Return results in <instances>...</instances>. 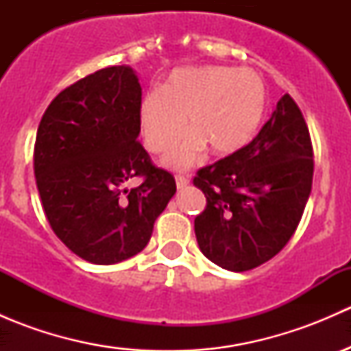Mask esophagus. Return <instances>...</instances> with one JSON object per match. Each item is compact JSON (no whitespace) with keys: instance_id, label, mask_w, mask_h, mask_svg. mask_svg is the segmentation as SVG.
<instances>
[{"instance_id":"esophagus-1","label":"esophagus","mask_w":351,"mask_h":351,"mask_svg":"<svg viewBox=\"0 0 351 351\" xmlns=\"http://www.w3.org/2000/svg\"><path fill=\"white\" fill-rule=\"evenodd\" d=\"M189 183H190L189 176H182V175L176 176V189H178V190H182V189H185V186H189Z\"/></svg>"}]
</instances>
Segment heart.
<instances>
[{"label": "heart", "instance_id": "obj_1", "mask_svg": "<svg viewBox=\"0 0 351 351\" xmlns=\"http://www.w3.org/2000/svg\"><path fill=\"white\" fill-rule=\"evenodd\" d=\"M268 107L263 77L253 69L195 66L173 71L161 93L144 95L137 108L141 136L159 154L182 135L186 119L194 130L162 156V166L185 169L210 146L217 156L238 153L260 129Z\"/></svg>", "mask_w": 351, "mask_h": 351}]
</instances>
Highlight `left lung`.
<instances>
[{"instance_id":"1","label":"left lung","mask_w":351,"mask_h":351,"mask_svg":"<svg viewBox=\"0 0 351 351\" xmlns=\"http://www.w3.org/2000/svg\"><path fill=\"white\" fill-rule=\"evenodd\" d=\"M313 173L306 120L292 97L284 95L247 146L198 169L193 178L207 198L195 217L202 253L231 271L271 260L299 226Z\"/></svg>"}]
</instances>
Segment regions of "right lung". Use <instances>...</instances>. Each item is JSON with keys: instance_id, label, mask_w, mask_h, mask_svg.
<instances>
[{"instance_id": "right-lung-1", "label": "right lung", "mask_w": 351, "mask_h": 351, "mask_svg": "<svg viewBox=\"0 0 351 351\" xmlns=\"http://www.w3.org/2000/svg\"><path fill=\"white\" fill-rule=\"evenodd\" d=\"M143 98L136 71L112 66L51 101L40 123L34 169L52 231L83 260L113 265L141 253L158 215L176 193L137 141ZM136 176L143 183L127 189Z\"/></svg>"}]
</instances>
